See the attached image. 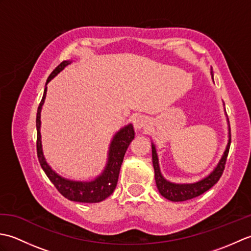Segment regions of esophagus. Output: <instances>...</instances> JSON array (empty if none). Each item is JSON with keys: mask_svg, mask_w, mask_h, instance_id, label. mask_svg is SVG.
Segmentation results:
<instances>
[{"mask_svg": "<svg viewBox=\"0 0 251 251\" xmlns=\"http://www.w3.org/2000/svg\"><path fill=\"white\" fill-rule=\"evenodd\" d=\"M148 124V120L146 116H142V115H139L135 117L134 120V126L136 129H141V128H145V127L147 126Z\"/></svg>", "mask_w": 251, "mask_h": 251, "instance_id": "obj_1", "label": "esophagus"}]
</instances>
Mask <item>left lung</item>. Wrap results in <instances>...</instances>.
I'll return each mask as SVG.
<instances>
[{
  "label": "left lung",
  "mask_w": 251,
  "mask_h": 251,
  "mask_svg": "<svg viewBox=\"0 0 251 251\" xmlns=\"http://www.w3.org/2000/svg\"><path fill=\"white\" fill-rule=\"evenodd\" d=\"M228 137H230V139H228V143L226 146L225 154H223L222 158L220 159L219 164H218V166L215 168L214 172L208 176V177L199 181V182L191 183V184H176V183L169 182V181L165 180L163 178L161 172H159L158 158H157L155 147L152 145L153 167H154V173H155V182H156V186L159 191V193H161L165 199H167L169 201H183L192 200L194 199V197L200 196L202 193H205L206 191L211 189L212 186L219 181L223 172H225L227 154L231 146V131H230V136Z\"/></svg>",
  "instance_id": "8db88e82"
}]
</instances>
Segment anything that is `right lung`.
<instances>
[{"label":"right lung","mask_w":251,"mask_h":251,"mask_svg":"<svg viewBox=\"0 0 251 251\" xmlns=\"http://www.w3.org/2000/svg\"><path fill=\"white\" fill-rule=\"evenodd\" d=\"M69 63H71V61H62L59 66L56 67L55 70L50 73V75L47 78L46 85L52 77L56 76L58 73L63 70V68L67 67ZM46 92L47 87H45L44 89L43 98L41 100L36 113V153L37 157H39L41 167L43 168L44 173L51 181L52 184L55 185V188L58 190V192H59L61 195L65 196L66 199L79 202H99L105 200L106 197L113 193V191L116 188L121 165L123 163V159H124L126 150L127 148L129 147L132 139L135 138L134 127H132L131 124L127 125L114 136L110 146L108 164H106L103 173L101 174L98 178H96L94 181H90V182H79V181L67 180L60 177L59 175H57L54 170L49 166V164L46 163L44 158L43 151H42L40 119L41 109L42 105L44 103Z\"/></svg>","instance_id":"obj_1"}]
</instances>
